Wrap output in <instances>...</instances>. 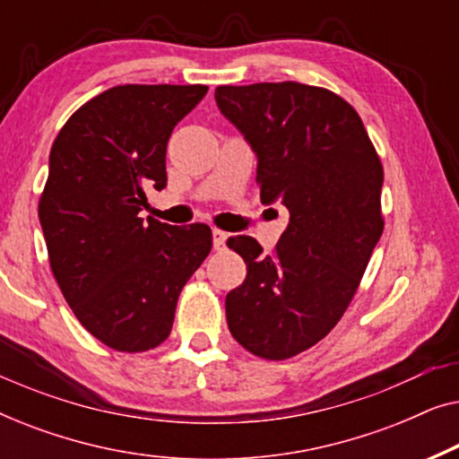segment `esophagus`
Wrapping results in <instances>:
<instances>
[{
    "label": "esophagus",
    "instance_id": "1",
    "mask_svg": "<svg viewBox=\"0 0 459 459\" xmlns=\"http://www.w3.org/2000/svg\"><path fill=\"white\" fill-rule=\"evenodd\" d=\"M225 242H228V234L221 230H212V247H215V250L225 248Z\"/></svg>",
    "mask_w": 459,
    "mask_h": 459
}]
</instances>
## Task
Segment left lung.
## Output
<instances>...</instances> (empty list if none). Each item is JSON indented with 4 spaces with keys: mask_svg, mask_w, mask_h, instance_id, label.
Masks as SVG:
<instances>
[{
    "mask_svg": "<svg viewBox=\"0 0 459 459\" xmlns=\"http://www.w3.org/2000/svg\"><path fill=\"white\" fill-rule=\"evenodd\" d=\"M221 115L256 154L261 200L290 223L272 255L230 238L247 280L225 297L231 336L263 359H288L322 341L353 300L385 219V171L353 106L297 81L221 85Z\"/></svg>",
    "mask_w": 459,
    "mask_h": 459,
    "instance_id": "1",
    "label": "left lung"
}]
</instances>
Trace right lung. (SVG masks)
Segmentation results:
<instances>
[{
	"mask_svg": "<svg viewBox=\"0 0 459 459\" xmlns=\"http://www.w3.org/2000/svg\"><path fill=\"white\" fill-rule=\"evenodd\" d=\"M206 85H117L68 118L49 152L39 221L54 278L106 347L142 353L171 334L181 288L212 247L204 223L143 221L167 186V142Z\"/></svg>",
	"mask_w": 459,
	"mask_h": 459,
	"instance_id": "1",
	"label": "right lung"
}]
</instances>
